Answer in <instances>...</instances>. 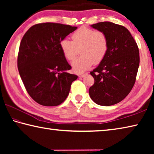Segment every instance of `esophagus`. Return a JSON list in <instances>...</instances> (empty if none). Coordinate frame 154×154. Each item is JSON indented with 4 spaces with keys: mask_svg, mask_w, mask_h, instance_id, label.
Returning <instances> with one entry per match:
<instances>
[{
    "mask_svg": "<svg viewBox=\"0 0 154 154\" xmlns=\"http://www.w3.org/2000/svg\"><path fill=\"white\" fill-rule=\"evenodd\" d=\"M85 75H86V73H80V74H79V77H83Z\"/></svg>",
    "mask_w": 154,
    "mask_h": 154,
    "instance_id": "esophagus-1",
    "label": "esophagus"
}]
</instances>
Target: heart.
<instances>
[{
    "instance_id": "heart-1",
    "label": "heart",
    "mask_w": 154,
    "mask_h": 154,
    "mask_svg": "<svg viewBox=\"0 0 154 154\" xmlns=\"http://www.w3.org/2000/svg\"><path fill=\"white\" fill-rule=\"evenodd\" d=\"M72 41L62 38L60 47L64 56L68 60H72L80 49L81 56L72 61L73 71L79 73L97 64L103 60L108 51L109 41L106 34L101 30H95L82 27L72 35Z\"/></svg>"
}]
</instances>
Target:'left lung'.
Returning <instances> with one entry per match:
<instances>
[{"label": "left lung", "mask_w": 154, "mask_h": 154, "mask_svg": "<svg viewBox=\"0 0 154 154\" xmlns=\"http://www.w3.org/2000/svg\"><path fill=\"white\" fill-rule=\"evenodd\" d=\"M91 27L106 34L109 48L104 59L90 72L94 83L89 94L99 105H113L124 100L134 86L140 62L139 48L123 26L104 22Z\"/></svg>", "instance_id": "1"}]
</instances>
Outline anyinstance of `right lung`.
<instances>
[{
	"instance_id": "obj_1",
	"label": "right lung",
	"mask_w": 154,
	"mask_h": 154,
	"mask_svg": "<svg viewBox=\"0 0 154 154\" xmlns=\"http://www.w3.org/2000/svg\"><path fill=\"white\" fill-rule=\"evenodd\" d=\"M77 27L42 23L30 27L21 41L17 68L28 94L41 105L58 106L69 95L77 76L68 71L60 42Z\"/></svg>"
}]
</instances>
